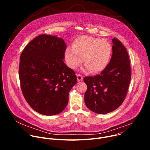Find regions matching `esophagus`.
<instances>
[{
    "mask_svg": "<svg viewBox=\"0 0 150 150\" xmlns=\"http://www.w3.org/2000/svg\"><path fill=\"white\" fill-rule=\"evenodd\" d=\"M82 79H83L82 76L81 75L78 74V75H77V81H78V82H79V81H81Z\"/></svg>",
    "mask_w": 150,
    "mask_h": 150,
    "instance_id": "esophagus-1",
    "label": "esophagus"
}]
</instances>
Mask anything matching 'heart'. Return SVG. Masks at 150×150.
<instances>
[{"label": "heart", "instance_id": "heart-1", "mask_svg": "<svg viewBox=\"0 0 150 150\" xmlns=\"http://www.w3.org/2000/svg\"><path fill=\"white\" fill-rule=\"evenodd\" d=\"M112 54V46L108 40L81 36L74 41L72 48L67 49L65 58L67 65L74 69L81 65L83 58L86 69L94 74L108 67Z\"/></svg>", "mask_w": 150, "mask_h": 150}]
</instances>
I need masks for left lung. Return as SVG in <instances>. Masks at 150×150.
<instances>
[{"mask_svg":"<svg viewBox=\"0 0 150 150\" xmlns=\"http://www.w3.org/2000/svg\"><path fill=\"white\" fill-rule=\"evenodd\" d=\"M113 54L109 65L101 73L83 79L87 85L85 104L92 112L106 114L123 102L129 87L131 72L129 56L122 42L112 39Z\"/></svg>","mask_w":150,"mask_h":150,"instance_id":"left-lung-1","label":"left lung"}]
</instances>
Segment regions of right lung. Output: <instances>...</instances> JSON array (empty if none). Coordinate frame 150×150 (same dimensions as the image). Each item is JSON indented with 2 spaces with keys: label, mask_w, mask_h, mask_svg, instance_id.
Wrapping results in <instances>:
<instances>
[{
  "label": "right lung",
  "mask_w": 150,
  "mask_h": 150,
  "mask_svg": "<svg viewBox=\"0 0 150 150\" xmlns=\"http://www.w3.org/2000/svg\"><path fill=\"white\" fill-rule=\"evenodd\" d=\"M67 45L57 35L41 34L21 53L19 76L23 94L35 112L52 116L67 107L76 83L74 71L64 63Z\"/></svg>",
  "instance_id": "1"
}]
</instances>
